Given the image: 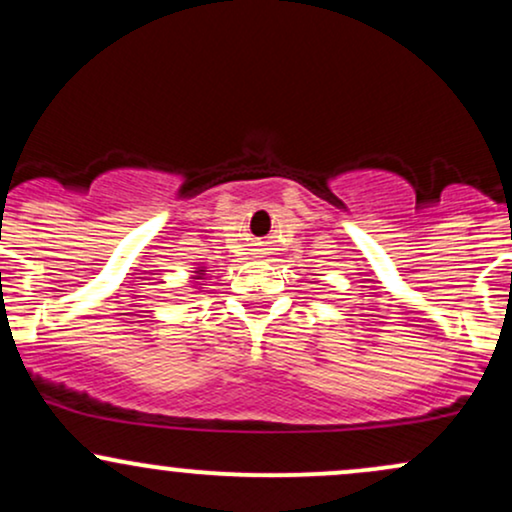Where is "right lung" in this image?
Masks as SVG:
<instances>
[{"label":"right lung","instance_id":"right-lung-1","mask_svg":"<svg viewBox=\"0 0 512 512\" xmlns=\"http://www.w3.org/2000/svg\"><path fill=\"white\" fill-rule=\"evenodd\" d=\"M199 272H204V269H199Z\"/></svg>","mask_w":512,"mask_h":512}]
</instances>
